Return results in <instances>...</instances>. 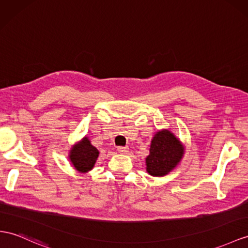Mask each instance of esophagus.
<instances>
[{
    "mask_svg": "<svg viewBox=\"0 0 248 248\" xmlns=\"http://www.w3.org/2000/svg\"><path fill=\"white\" fill-rule=\"evenodd\" d=\"M117 151L119 152L120 154H125L126 152L129 151V148H128V147H118V148H117Z\"/></svg>",
    "mask_w": 248,
    "mask_h": 248,
    "instance_id": "1",
    "label": "esophagus"
}]
</instances>
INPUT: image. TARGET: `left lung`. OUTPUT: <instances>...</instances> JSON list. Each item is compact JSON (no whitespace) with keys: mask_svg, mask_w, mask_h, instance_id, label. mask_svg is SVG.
<instances>
[{"mask_svg":"<svg viewBox=\"0 0 248 248\" xmlns=\"http://www.w3.org/2000/svg\"><path fill=\"white\" fill-rule=\"evenodd\" d=\"M186 148L173 132L163 129L152 138L150 154L145 158V170L153 177H163L178 166Z\"/></svg>","mask_w":248,"mask_h":248,"instance_id":"left-lung-1","label":"left lung"}]
</instances>
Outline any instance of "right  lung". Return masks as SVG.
<instances>
[{
    "label": "right lung",
    "instance_id": "right-lung-1",
    "mask_svg": "<svg viewBox=\"0 0 248 248\" xmlns=\"http://www.w3.org/2000/svg\"><path fill=\"white\" fill-rule=\"evenodd\" d=\"M99 156V151L91 144L89 137L85 136L81 140L72 145L69 151V161L75 170L86 174L94 168Z\"/></svg>",
    "mask_w": 248,
    "mask_h": 248
}]
</instances>
